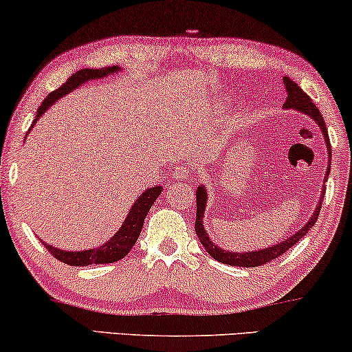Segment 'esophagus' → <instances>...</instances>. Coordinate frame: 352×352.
Returning a JSON list of instances; mask_svg holds the SVG:
<instances>
[{"label": "esophagus", "mask_w": 352, "mask_h": 352, "mask_svg": "<svg viewBox=\"0 0 352 352\" xmlns=\"http://www.w3.org/2000/svg\"><path fill=\"white\" fill-rule=\"evenodd\" d=\"M187 175H189V170H187L186 166H177V168H175V171H173V177H175L176 181L186 179Z\"/></svg>", "instance_id": "obj_1"}]
</instances>
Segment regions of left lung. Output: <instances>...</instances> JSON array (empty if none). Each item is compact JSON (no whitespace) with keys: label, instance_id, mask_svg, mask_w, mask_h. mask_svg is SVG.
<instances>
[{"label":"left lung","instance_id":"1","mask_svg":"<svg viewBox=\"0 0 352 352\" xmlns=\"http://www.w3.org/2000/svg\"><path fill=\"white\" fill-rule=\"evenodd\" d=\"M283 82H285L286 87V102L283 103V108L286 109H296V111L304 113L312 118L314 121L317 122L318 127H320L323 132V137H325V142H327V148H328V160L331 162V147H330V139H328V131L325 126V121H323V116L318 111V108L316 104L312 103V100L305 92H302V89L296 84L294 80H291L289 77H283ZM328 173H330V168H328L327 175H325V181L328 177ZM322 195H325V184H323L322 189ZM195 197H197V218H195V232H197V237L200 239V243L205 248V250L212 255L213 258L218 260V262L226 263V265H232V267H260L263 263L272 262L273 258H278L280 255H283L286 250H289L296 243H299L302 237L307 234L310 228L316 225L318 213H320L322 208V199L318 202L316 212L314 215L310 217V220L305 223V225L294 232L293 236L287 237V239L281 241L272 248H265V249H260V250H252V252H230V250L218 248L215 243H212L210 239L207 231L204 228V213H205V207H207V190H205L204 186H199L197 192H195Z\"/></svg>","mask_w":352,"mask_h":352}]
</instances>
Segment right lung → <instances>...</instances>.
<instances>
[{"mask_svg":"<svg viewBox=\"0 0 352 352\" xmlns=\"http://www.w3.org/2000/svg\"><path fill=\"white\" fill-rule=\"evenodd\" d=\"M118 71H121V67L113 66V67H102V69H80L74 72V74H72L65 84L43 100L42 104H40V108L36 109L34 124L38 121L40 116L45 115V111H47L50 107H53V104L63 97V95L71 94L72 90H76L77 87L85 84V82L103 79V77L115 74ZM29 131H32V127ZM162 190H163L162 186H153L145 190L142 195H139V199H137L134 205L131 207L124 223H122L116 234L109 241H107V243L100 245V248L79 250V252H76L74 250V252H71V250H61L45 243L43 245L48 249V252L52 254L54 258L61 260L63 263H67V265H72V267H87V265H92V263L118 262V260L124 258L126 255L131 252V249L134 248L137 237H139L140 231H142L145 217H147L148 210L153 205L155 200L158 199V195L162 194Z\"/></svg>","mask_w":352,"mask_h":352,"instance_id":"right-lung-1","label":"right lung"}]
</instances>
